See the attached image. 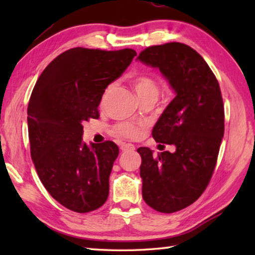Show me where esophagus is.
Listing matches in <instances>:
<instances>
[{
	"label": "esophagus",
	"mask_w": 255,
	"mask_h": 255,
	"mask_svg": "<svg viewBox=\"0 0 255 255\" xmlns=\"http://www.w3.org/2000/svg\"><path fill=\"white\" fill-rule=\"evenodd\" d=\"M120 148H122L123 152H132L135 149V146L132 144H122L120 145Z\"/></svg>",
	"instance_id": "1"
}]
</instances>
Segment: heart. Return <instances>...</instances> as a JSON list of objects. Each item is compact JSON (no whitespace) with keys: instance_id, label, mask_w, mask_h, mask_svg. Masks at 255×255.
Wrapping results in <instances>:
<instances>
[{"instance_id":"heart-1","label":"heart","mask_w":255,"mask_h":255,"mask_svg":"<svg viewBox=\"0 0 255 255\" xmlns=\"http://www.w3.org/2000/svg\"><path fill=\"white\" fill-rule=\"evenodd\" d=\"M132 86L135 90L137 96L139 99L147 98V97H157L158 94V86L157 83L153 80L152 77L146 75H138L132 80ZM111 90V85L108 86L105 97L107 93ZM103 97V98H105ZM116 135L119 137H126V138H136L139 136L140 133V127L137 126L135 124L130 123H123L119 124L115 128Z\"/></svg>"}]
</instances>
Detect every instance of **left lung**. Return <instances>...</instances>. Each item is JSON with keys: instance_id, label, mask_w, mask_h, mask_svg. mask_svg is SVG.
Listing matches in <instances>:
<instances>
[{"instance_id": "obj_1", "label": "left lung", "mask_w": 255, "mask_h": 255, "mask_svg": "<svg viewBox=\"0 0 255 255\" xmlns=\"http://www.w3.org/2000/svg\"><path fill=\"white\" fill-rule=\"evenodd\" d=\"M157 68L175 93L153 128L154 139L175 152L139 147L141 193L159 213L193 204L208 185L224 137V105L218 81L195 49L180 42L152 46L137 57Z\"/></svg>"}]
</instances>
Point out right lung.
<instances>
[{
  "mask_svg": "<svg viewBox=\"0 0 255 255\" xmlns=\"http://www.w3.org/2000/svg\"><path fill=\"white\" fill-rule=\"evenodd\" d=\"M137 54L73 48L47 66L28 105L31 158L40 181L60 205L89 213L105 204L109 176L119 148L82 139L83 123L98 119L103 93L119 79Z\"/></svg>",
  "mask_w": 255,
  "mask_h": 255,
  "instance_id": "obj_1",
  "label": "right lung"
}]
</instances>
